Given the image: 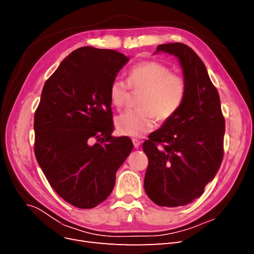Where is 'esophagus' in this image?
Masks as SVG:
<instances>
[{
    "mask_svg": "<svg viewBox=\"0 0 254 254\" xmlns=\"http://www.w3.org/2000/svg\"><path fill=\"white\" fill-rule=\"evenodd\" d=\"M132 143H133L134 148H139V147H140V145H141L140 140H137V139H132Z\"/></svg>",
    "mask_w": 254,
    "mask_h": 254,
    "instance_id": "esophagus-1",
    "label": "esophagus"
}]
</instances>
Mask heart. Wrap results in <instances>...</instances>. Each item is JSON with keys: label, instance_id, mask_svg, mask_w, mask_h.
Returning <instances> with one entry per match:
<instances>
[{"label": "heart", "instance_id": "obj_1", "mask_svg": "<svg viewBox=\"0 0 254 254\" xmlns=\"http://www.w3.org/2000/svg\"><path fill=\"white\" fill-rule=\"evenodd\" d=\"M129 88L141 93L137 99L140 109L122 113L115 121L119 132L128 136H143L156 127L157 119L161 122L172 119L187 94L183 76L172 73L170 67L158 61H144L133 65L127 82L120 78L112 80L109 97L117 109L124 107Z\"/></svg>", "mask_w": 254, "mask_h": 254}]
</instances>
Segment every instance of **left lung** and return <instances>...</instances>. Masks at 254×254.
Returning <instances> with one entry per match:
<instances>
[{"label": "left lung", "mask_w": 254, "mask_h": 254, "mask_svg": "<svg viewBox=\"0 0 254 254\" xmlns=\"http://www.w3.org/2000/svg\"><path fill=\"white\" fill-rule=\"evenodd\" d=\"M157 52L179 59L187 94L178 112L143 143L148 158L144 189L156 204L175 207L200 197L217 174L226 125L218 91L197 54L180 42L158 45Z\"/></svg>", "instance_id": "1"}]
</instances>
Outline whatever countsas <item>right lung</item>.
Wrapping results in <instances>:
<instances>
[{
  "instance_id": "right-lung-1",
  "label": "right lung",
  "mask_w": 254,
  "mask_h": 254,
  "mask_svg": "<svg viewBox=\"0 0 254 254\" xmlns=\"http://www.w3.org/2000/svg\"><path fill=\"white\" fill-rule=\"evenodd\" d=\"M129 61L113 50L73 51L45 81L35 112V156L54 190L79 209L108 197L133 148L114 137L109 88Z\"/></svg>"
}]
</instances>
